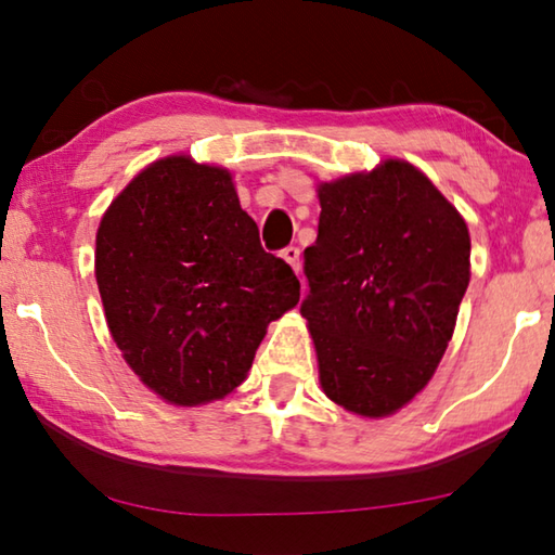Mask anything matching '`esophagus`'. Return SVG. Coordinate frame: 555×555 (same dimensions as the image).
I'll use <instances>...</instances> for the list:
<instances>
[{"instance_id": "34e87169", "label": "esophagus", "mask_w": 555, "mask_h": 555, "mask_svg": "<svg viewBox=\"0 0 555 555\" xmlns=\"http://www.w3.org/2000/svg\"><path fill=\"white\" fill-rule=\"evenodd\" d=\"M281 259L286 261V264L296 271H300V249L298 247H294V244H288L286 249H281Z\"/></svg>"}]
</instances>
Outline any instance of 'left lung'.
<instances>
[{"mask_svg": "<svg viewBox=\"0 0 555 555\" xmlns=\"http://www.w3.org/2000/svg\"><path fill=\"white\" fill-rule=\"evenodd\" d=\"M306 247L308 321L325 397L384 418L434 377L469 284V232L434 181L403 158L318 183Z\"/></svg>", "mask_w": 555, "mask_h": 555, "instance_id": "1", "label": "left lung"}]
</instances>
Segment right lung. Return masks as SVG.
I'll use <instances>...</instances> for the list:
<instances>
[{
	"mask_svg": "<svg viewBox=\"0 0 555 555\" xmlns=\"http://www.w3.org/2000/svg\"><path fill=\"white\" fill-rule=\"evenodd\" d=\"M95 279L129 370L173 406L237 389L269 323L300 296L286 261L261 249L232 173L188 154L156 158L109 203Z\"/></svg>",
	"mask_w": 555,
	"mask_h": 555,
	"instance_id": "right-lung-1",
	"label": "right lung"
}]
</instances>
